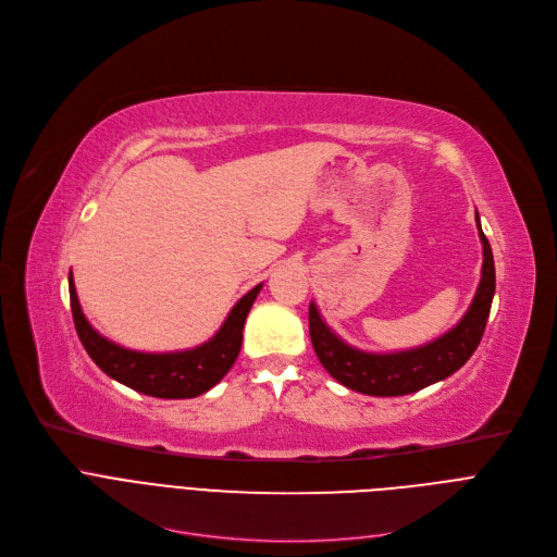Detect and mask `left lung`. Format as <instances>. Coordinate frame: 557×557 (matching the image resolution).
<instances>
[{
	"label": "left lung",
	"instance_id": "obj_1",
	"mask_svg": "<svg viewBox=\"0 0 557 557\" xmlns=\"http://www.w3.org/2000/svg\"><path fill=\"white\" fill-rule=\"evenodd\" d=\"M476 228L483 245V265L472 304L449 331L428 344L382 352L362 350L344 342L325 323L317 304L310 301V339L323 369L346 388L380 398L413 394V391L436 384L459 371L483 337L495 297V260L493 249L483 236L479 213Z\"/></svg>",
	"mask_w": 557,
	"mask_h": 557
}]
</instances>
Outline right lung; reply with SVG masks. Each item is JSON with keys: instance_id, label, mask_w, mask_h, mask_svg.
Wrapping results in <instances>:
<instances>
[{"instance_id": "add662e5", "label": "right lung", "mask_w": 557, "mask_h": 557, "mask_svg": "<svg viewBox=\"0 0 557 557\" xmlns=\"http://www.w3.org/2000/svg\"><path fill=\"white\" fill-rule=\"evenodd\" d=\"M260 289H263V283H258L245 297H240L238 304L228 310L215 335L205 344L184 350L146 352L114 344L94 329L81 308L74 276L70 274V299L76 333L94 364L133 391L163 400L198 398L228 373L240 352L245 321Z\"/></svg>"}]
</instances>
